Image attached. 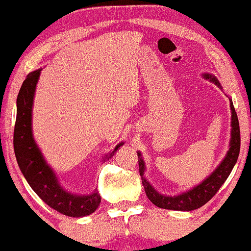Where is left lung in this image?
Returning a JSON list of instances; mask_svg holds the SVG:
<instances>
[{
  "instance_id": "left-lung-1",
  "label": "left lung",
  "mask_w": 251,
  "mask_h": 251,
  "mask_svg": "<svg viewBox=\"0 0 251 251\" xmlns=\"http://www.w3.org/2000/svg\"><path fill=\"white\" fill-rule=\"evenodd\" d=\"M203 77L205 80H208L212 83L218 85L220 89H222V85L220 84L219 80L213 74L204 73ZM229 100L231 108V127H232L231 128L229 151L226 152V156H224L218 168L207 178H205L201 184L194 186L192 189L186 190L185 193H181L176 196H167L160 194L147 180V178L144 177L145 162L143 158H142V153L140 151L137 152L142 184H143L148 198L155 206L166 209H173V211H194V209L200 208L206 204L218 193V190L221 188L224 181L229 177V175L231 174L238 160L239 152H240V127H239L238 116L233 107L232 99L229 98Z\"/></svg>"
}]
</instances>
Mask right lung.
I'll use <instances>...</instances> for the list:
<instances>
[{
	"mask_svg": "<svg viewBox=\"0 0 251 251\" xmlns=\"http://www.w3.org/2000/svg\"><path fill=\"white\" fill-rule=\"evenodd\" d=\"M40 72L42 69L28 74L17 98V121L13 135L17 161L30 187L48 206L67 216L83 218L92 214L99 207L101 197L98 190L96 189L89 195H77L66 190L53 168L45 160L33 137L32 107ZM123 144L124 142L116 145L114 151L106 154L103 161L110 159Z\"/></svg>",
	"mask_w": 251,
	"mask_h": 251,
	"instance_id": "1",
	"label": "right lung"
}]
</instances>
